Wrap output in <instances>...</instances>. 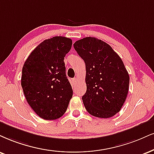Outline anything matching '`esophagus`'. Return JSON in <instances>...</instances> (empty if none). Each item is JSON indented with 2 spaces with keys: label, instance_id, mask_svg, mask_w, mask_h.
Instances as JSON below:
<instances>
[{
  "label": "esophagus",
  "instance_id": "obj_1",
  "mask_svg": "<svg viewBox=\"0 0 154 154\" xmlns=\"http://www.w3.org/2000/svg\"><path fill=\"white\" fill-rule=\"evenodd\" d=\"M77 81H78L77 78H74V79H73V80H72V83H73V84H75V83H77Z\"/></svg>",
  "mask_w": 154,
  "mask_h": 154
}]
</instances>
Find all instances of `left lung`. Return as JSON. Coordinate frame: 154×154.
<instances>
[{
    "instance_id": "left-lung-1",
    "label": "left lung",
    "mask_w": 154,
    "mask_h": 154,
    "mask_svg": "<svg viewBox=\"0 0 154 154\" xmlns=\"http://www.w3.org/2000/svg\"><path fill=\"white\" fill-rule=\"evenodd\" d=\"M86 63V92L83 103L91 115L108 119L116 114L126 99L129 75L110 45L96 38L86 37L73 44Z\"/></svg>"
}]
</instances>
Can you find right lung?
<instances>
[{
  "label": "right lung",
  "mask_w": 154,
  "mask_h": 154,
  "mask_svg": "<svg viewBox=\"0 0 154 154\" xmlns=\"http://www.w3.org/2000/svg\"><path fill=\"white\" fill-rule=\"evenodd\" d=\"M71 46L72 40L68 38L46 39L24 63L21 86L25 97L35 113L45 120L61 117L73 96L63 61Z\"/></svg>",
  "instance_id": "right-lung-1"
}]
</instances>
